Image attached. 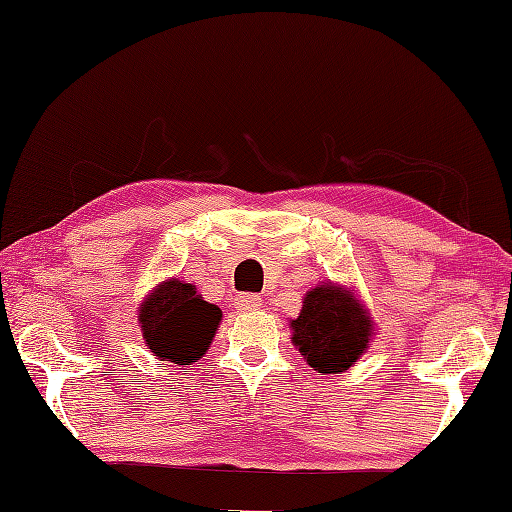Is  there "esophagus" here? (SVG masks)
Listing matches in <instances>:
<instances>
[{"mask_svg":"<svg viewBox=\"0 0 512 512\" xmlns=\"http://www.w3.org/2000/svg\"><path fill=\"white\" fill-rule=\"evenodd\" d=\"M261 307V298L251 296V293H244V296L237 298V310L240 312H256Z\"/></svg>","mask_w":512,"mask_h":512,"instance_id":"1","label":"esophagus"}]
</instances>
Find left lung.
Returning <instances> with one entry per match:
<instances>
[{
  "mask_svg": "<svg viewBox=\"0 0 512 512\" xmlns=\"http://www.w3.org/2000/svg\"><path fill=\"white\" fill-rule=\"evenodd\" d=\"M293 345L324 375L345 373L368 349L373 321L352 291L324 282L305 293L303 310L291 319Z\"/></svg>",
  "mask_w": 512,
  "mask_h": 512,
  "instance_id": "left-lung-1",
  "label": "left lung"
}]
</instances>
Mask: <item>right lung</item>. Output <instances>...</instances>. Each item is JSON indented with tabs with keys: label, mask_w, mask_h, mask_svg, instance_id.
I'll list each match as a JSON object with an SVG mask.
<instances>
[{
	"label": "right lung",
	"mask_w": 512,
	"mask_h": 512,
	"mask_svg": "<svg viewBox=\"0 0 512 512\" xmlns=\"http://www.w3.org/2000/svg\"><path fill=\"white\" fill-rule=\"evenodd\" d=\"M221 310L198 296L193 284L167 279L139 305L144 345L158 361L191 366L212 345Z\"/></svg>",
	"instance_id": "right-lung-1"
}]
</instances>
